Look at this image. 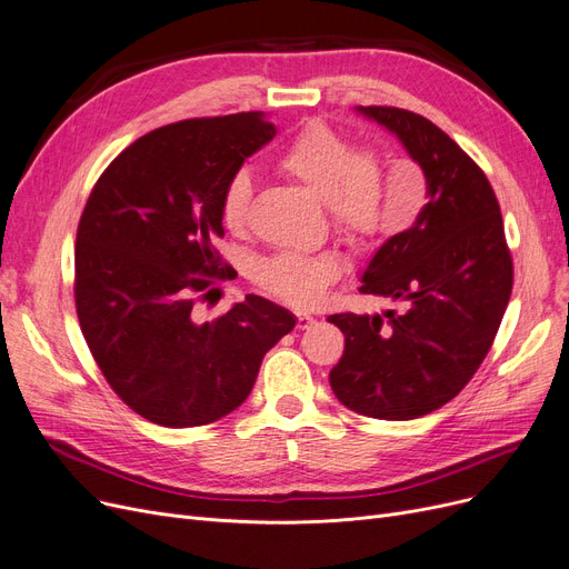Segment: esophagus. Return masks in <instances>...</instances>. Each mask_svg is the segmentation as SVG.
<instances>
[{"mask_svg":"<svg viewBox=\"0 0 569 569\" xmlns=\"http://www.w3.org/2000/svg\"><path fill=\"white\" fill-rule=\"evenodd\" d=\"M315 325V320L310 315H306V312H297V329H301V331H306V329H310Z\"/></svg>","mask_w":569,"mask_h":569,"instance_id":"34e87169","label":"esophagus"}]
</instances>
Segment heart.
<instances>
[{
    "instance_id": "heart-1",
    "label": "heart",
    "mask_w": 569,
    "mask_h": 569,
    "mask_svg": "<svg viewBox=\"0 0 569 569\" xmlns=\"http://www.w3.org/2000/svg\"><path fill=\"white\" fill-rule=\"evenodd\" d=\"M278 168L327 200L338 236L352 247H371L403 231L413 214L385 206L382 158L373 147H352L346 134L312 121L280 151ZM252 202V179L236 172L221 191L219 219L229 233H242ZM338 278V263L327 254L280 252L259 263L257 280L272 297L306 308L320 301Z\"/></svg>"
}]
</instances>
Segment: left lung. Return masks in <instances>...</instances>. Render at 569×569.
<instances>
[{"instance_id":"8db88e82","label":"left lung","mask_w":569,"mask_h":569,"mask_svg":"<svg viewBox=\"0 0 569 569\" xmlns=\"http://www.w3.org/2000/svg\"><path fill=\"white\" fill-rule=\"evenodd\" d=\"M359 111L401 140L425 172L429 200L361 278V293L399 310L329 317L346 336L329 382L359 416L413 420L458 397L479 371L511 297L513 261L490 181L458 142L416 111Z\"/></svg>"}]
</instances>
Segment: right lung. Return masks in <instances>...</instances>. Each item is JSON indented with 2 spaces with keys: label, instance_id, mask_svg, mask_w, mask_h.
I'll return each instance as SVG.
<instances>
[{
  "label": "right lung",
  "instance_id": "obj_1",
  "mask_svg": "<svg viewBox=\"0 0 569 569\" xmlns=\"http://www.w3.org/2000/svg\"><path fill=\"white\" fill-rule=\"evenodd\" d=\"M276 132L259 111L156 128L113 158L86 200L79 325L109 388L149 422L229 416L252 392L263 355L297 325L254 293L206 325L191 312L233 278L214 247L226 181Z\"/></svg>",
  "mask_w": 569,
  "mask_h": 569
}]
</instances>
